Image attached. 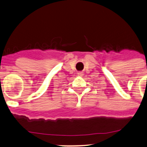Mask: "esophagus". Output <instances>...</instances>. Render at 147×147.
<instances>
[{"instance_id":"esophagus-1","label":"esophagus","mask_w":147,"mask_h":147,"mask_svg":"<svg viewBox=\"0 0 147 147\" xmlns=\"http://www.w3.org/2000/svg\"><path fill=\"white\" fill-rule=\"evenodd\" d=\"M78 76H82V72H81V71L78 72Z\"/></svg>"}]
</instances>
